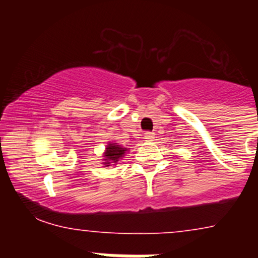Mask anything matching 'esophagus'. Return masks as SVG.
<instances>
[{"mask_svg": "<svg viewBox=\"0 0 258 258\" xmlns=\"http://www.w3.org/2000/svg\"><path fill=\"white\" fill-rule=\"evenodd\" d=\"M144 138L147 139V141H152L154 138V133L153 132H146L144 133Z\"/></svg>", "mask_w": 258, "mask_h": 258, "instance_id": "obj_1", "label": "esophagus"}]
</instances>
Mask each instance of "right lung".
I'll list each match as a JSON object with an SVG mask.
<instances>
[{"label": "right lung", "instance_id": "add662e5", "mask_svg": "<svg viewBox=\"0 0 258 258\" xmlns=\"http://www.w3.org/2000/svg\"><path fill=\"white\" fill-rule=\"evenodd\" d=\"M126 148H121L120 146H117L116 143H110L108 144V148H106V152L104 154V160L106 162H104L105 166H110L111 162H117L119 159H121L123 156V154L126 153Z\"/></svg>", "mask_w": 258, "mask_h": 258}]
</instances>
